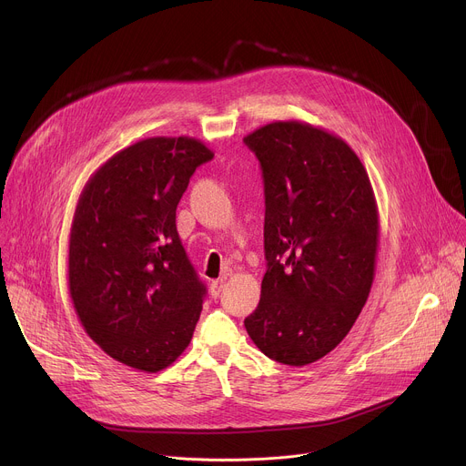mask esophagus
<instances>
[{
    "mask_svg": "<svg viewBox=\"0 0 466 466\" xmlns=\"http://www.w3.org/2000/svg\"><path fill=\"white\" fill-rule=\"evenodd\" d=\"M225 284H227V277H221L219 280H214V282L210 284V293H212V297H219V293L223 291Z\"/></svg>",
    "mask_w": 466,
    "mask_h": 466,
    "instance_id": "obj_1",
    "label": "esophagus"
}]
</instances>
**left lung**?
I'll list each match as a JSON object with an SVG mask.
<instances>
[{
	"mask_svg": "<svg viewBox=\"0 0 466 466\" xmlns=\"http://www.w3.org/2000/svg\"><path fill=\"white\" fill-rule=\"evenodd\" d=\"M243 142L263 171L268 258L245 328L268 358L304 367L347 338L369 299L380 243L374 189L354 149L322 127L273 121Z\"/></svg>",
	"mask_w": 466,
	"mask_h": 466,
	"instance_id": "1",
	"label": "left lung"
}]
</instances>
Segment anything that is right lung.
Instances as JSON below:
<instances>
[{
    "instance_id": "obj_1",
    "label": "right lung",
    "mask_w": 466,
    "mask_h": 466,
    "mask_svg": "<svg viewBox=\"0 0 466 466\" xmlns=\"http://www.w3.org/2000/svg\"><path fill=\"white\" fill-rule=\"evenodd\" d=\"M214 151L191 137H153L101 164L85 184L70 228L68 288L94 343L142 372L169 367L203 309L177 232V205Z\"/></svg>"
}]
</instances>
